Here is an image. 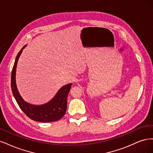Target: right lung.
I'll return each mask as SVG.
<instances>
[{
  "instance_id": "add662e5",
  "label": "right lung",
  "mask_w": 153,
  "mask_h": 153,
  "mask_svg": "<svg viewBox=\"0 0 153 153\" xmlns=\"http://www.w3.org/2000/svg\"><path fill=\"white\" fill-rule=\"evenodd\" d=\"M23 47L18 52L12 69L11 86L13 94L18 105L27 117L36 121L49 123L61 119L66 113L67 108V97L71 89L72 84L63 86L54 98L48 103L43 105H33L29 104L22 99L18 91L16 85V69L17 62L22 53Z\"/></svg>"
}]
</instances>
